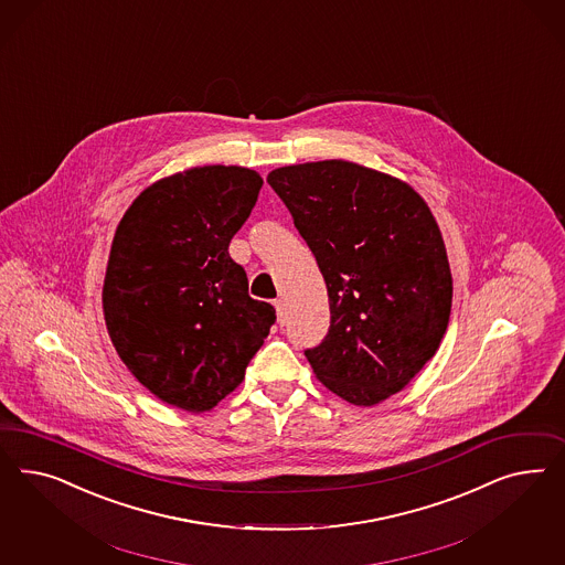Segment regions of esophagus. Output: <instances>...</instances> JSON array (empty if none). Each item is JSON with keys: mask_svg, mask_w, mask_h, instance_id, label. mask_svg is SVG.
I'll return each mask as SVG.
<instances>
[{"mask_svg": "<svg viewBox=\"0 0 565 565\" xmlns=\"http://www.w3.org/2000/svg\"><path fill=\"white\" fill-rule=\"evenodd\" d=\"M274 305L275 310H277V321L284 326V323L288 321V305H286V300H281V298H277Z\"/></svg>", "mask_w": 565, "mask_h": 565, "instance_id": "1", "label": "esophagus"}]
</instances>
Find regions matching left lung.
<instances>
[{"instance_id": "8db88e82", "label": "left lung", "mask_w": 565, "mask_h": 565, "mask_svg": "<svg viewBox=\"0 0 565 565\" xmlns=\"http://www.w3.org/2000/svg\"><path fill=\"white\" fill-rule=\"evenodd\" d=\"M267 182L327 284L331 326L305 352L312 373L354 406L402 392L435 356L451 312L444 236L425 199L343 159L277 168Z\"/></svg>"}]
</instances>
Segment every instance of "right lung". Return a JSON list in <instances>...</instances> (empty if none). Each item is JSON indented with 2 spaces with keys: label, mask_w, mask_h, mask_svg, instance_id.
Segmentation results:
<instances>
[{
  "label": "right lung",
  "mask_w": 565,
  "mask_h": 565,
  "mask_svg": "<svg viewBox=\"0 0 565 565\" xmlns=\"http://www.w3.org/2000/svg\"><path fill=\"white\" fill-rule=\"evenodd\" d=\"M260 186L239 166L178 171L142 190L114 234L107 333L138 383L180 411H211L232 394L274 326V307L248 296L227 253Z\"/></svg>",
  "instance_id": "1"
}]
</instances>
